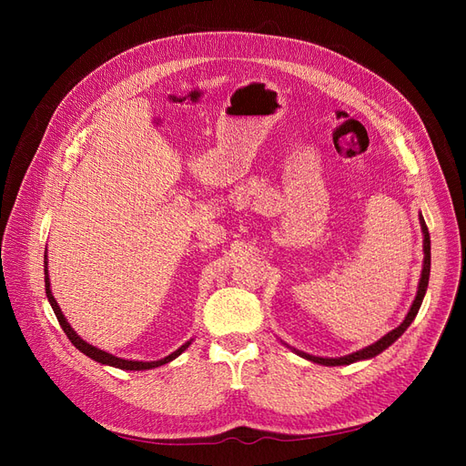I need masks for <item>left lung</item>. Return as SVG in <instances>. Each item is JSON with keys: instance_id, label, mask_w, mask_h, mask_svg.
Returning <instances> with one entry per match:
<instances>
[{"instance_id": "1", "label": "left lung", "mask_w": 466, "mask_h": 466, "mask_svg": "<svg viewBox=\"0 0 466 466\" xmlns=\"http://www.w3.org/2000/svg\"><path fill=\"white\" fill-rule=\"evenodd\" d=\"M420 223H421V231H424V268H421V278H420V284H418V293H416V299L410 307V311H408L406 319L402 320L400 327H397L394 330H390L389 334H385L380 340H377L375 344L363 348L360 351H354V354L350 356H344V358H317V356H309L305 354V351H298L299 356L311 360L315 363H320V365H348V363H354V361H360V360H370V358H375L377 354H380V351L387 350L394 340H399V338L402 336V332L410 327V322L416 319L418 311H420V305H421V299H424L426 295V289H428V281H430V268H431V245H430V231H428V225L424 221V218L420 216Z\"/></svg>"}]
</instances>
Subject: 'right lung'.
<instances>
[{
    "label": "right lung",
    "instance_id": "1",
    "mask_svg": "<svg viewBox=\"0 0 466 466\" xmlns=\"http://www.w3.org/2000/svg\"><path fill=\"white\" fill-rule=\"evenodd\" d=\"M45 274H46V276H45L46 298H48V301H50V305H52V309H54L56 319H58L60 327L64 329V332L67 334L69 340H72V344H74V346H76L79 351H83V354L89 356L91 360H95V361H98V363L112 365V368H118V370H128V371H142V370L159 368V365H163V363L173 361L177 356H180L182 351H185V350L190 346V342H187L185 346H180L177 351H173L171 356H167V358H163V360H159V361H132V360H122V358L112 356V354H106V351H103V350H98V348H95V346L87 344L86 340H81V338L76 334V330H74L72 327H69V322H67V320H66V317L62 315V309H60V305L56 303L54 295H52V291H50V278H48V268H46V270H45Z\"/></svg>",
    "mask_w": 466,
    "mask_h": 466
}]
</instances>
